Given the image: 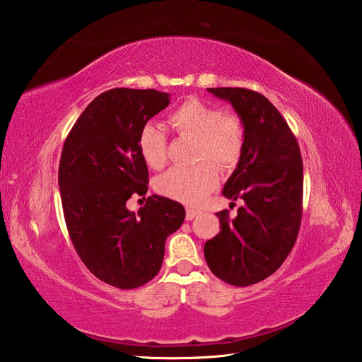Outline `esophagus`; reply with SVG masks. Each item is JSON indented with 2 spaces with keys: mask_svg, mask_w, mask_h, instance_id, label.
<instances>
[{
  "mask_svg": "<svg viewBox=\"0 0 362 362\" xmlns=\"http://www.w3.org/2000/svg\"><path fill=\"white\" fill-rule=\"evenodd\" d=\"M197 215H199V211H198V209H194V207H189V209H187V212H186V220H187V221H190V220H194Z\"/></svg>",
  "mask_w": 362,
  "mask_h": 362,
  "instance_id": "1",
  "label": "esophagus"
}]
</instances>
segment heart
Instances as JSON below:
<instances>
[{
  "label": "heart",
  "instance_id": "heart-1",
  "mask_svg": "<svg viewBox=\"0 0 362 362\" xmlns=\"http://www.w3.org/2000/svg\"><path fill=\"white\" fill-rule=\"evenodd\" d=\"M168 122L181 136L197 138L194 167H172L156 181L159 194L189 206H198L218 184L216 167L232 168L242 158L245 148V127L237 115L223 111L198 99H187L175 108ZM144 160L153 168L163 167L167 158L165 133L155 124L142 127L138 139ZM208 160L206 161L205 159Z\"/></svg>",
  "mask_w": 362,
  "mask_h": 362
}]
</instances>
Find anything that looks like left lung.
I'll use <instances>...</instances> for the list:
<instances>
[{"instance_id":"1","label":"left lung","mask_w":362,"mask_h":362,"mask_svg":"<svg viewBox=\"0 0 362 362\" xmlns=\"http://www.w3.org/2000/svg\"><path fill=\"white\" fill-rule=\"evenodd\" d=\"M229 102L245 127V148L223 187L242 198L235 218H220V234L207 240L204 257L223 282L259 284L280 268L296 243L302 220L303 164L293 132L277 108L246 88H207Z\"/></svg>"}]
</instances>
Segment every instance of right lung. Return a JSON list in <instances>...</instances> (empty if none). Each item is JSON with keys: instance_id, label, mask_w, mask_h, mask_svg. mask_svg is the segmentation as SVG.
<instances>
[{"instance_id": "1", "label": "right lung", "mask_w": 362, "mask_h": 362, "mask_svg": "<svg viewBox=\"0 0 362 362\" xmlns=\"http://www.w3.org/2000/svg\"><path fill=\"white\" fill-rule=\"evenodd\" d=\"M168 103L170 94L155 90H108L85 108L63 144L59 187L71 242L95 277L120 290L158 274L165 240L186 216L178 202L159 195L138 214L127 209L132 195L148 190L139 133Z\"/></svg>"}]
</instances>
